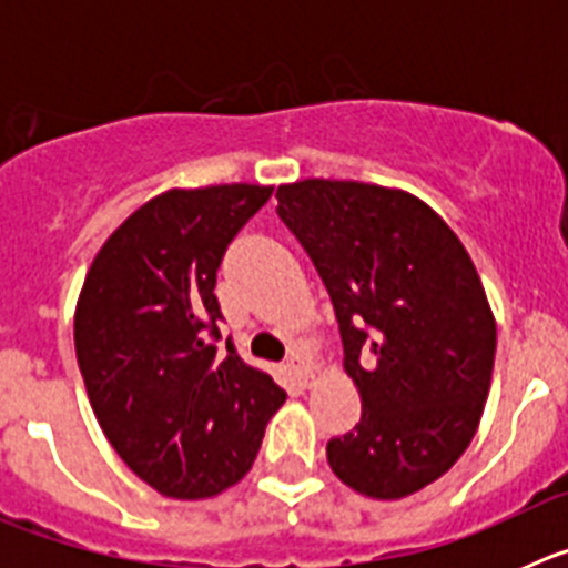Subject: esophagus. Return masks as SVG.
Wrapping results in <instances>:
<instances>
[{"label": "esophagus", "instance_id": "34e87169", "mask_svg": "<svg viewBox=\"0 0 568 568\" xmlns=\"http://www.w3.org/2000/svg\"><path fill=\"white\" fill-rule=\"evenodd\" d=\"M287 366H290V373H293L295 378H298L301 386H313L315 381H318V375H315L313 361H310V355L293 353L287 358Z\"/></svg>", "mask_w": 568, "mask_h": 568}]
</instances>
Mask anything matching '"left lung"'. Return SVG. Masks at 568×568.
Returning <instances> with one entry per match:
<instances>
[{
  "label": "left lung",
  "instance_id": "1",
  "mask_svg": "<svg viewBox=\"0 0 568 568\" xmlns=\"http://www.w3.org/2000/svg\"><path fill=\"white\" fill-rule=\"evenodd\" d=\"M278 215L318 270L361 395L327 444L341 484L415 495L466 453L495 364V315L453 227L418 195L338 179L281 184Z\"/></svg>",
  "mask_w": 568,
  "mask_h": 568
}]
</instances>
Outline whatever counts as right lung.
Wrapping results in <instances>:
<instances>
[{
  "instance_id": "add662e5",
  "label": "right lung",
  "mask_w": 568,
  "mask_h": 568,
  "mask_svg": "<svg viewBox=\"0 0 568 568\" xmlns=\"http://www.w3.org/2000/svg\"><path fill=\"white\" fill-rule=\"evenodd\" d=\"M273 187H173L130 213L84 275L73 338L90 406L130 469L164 498L239 484L287 393L219 324L215 270Z\"/></svg>"
}]
</instances>
